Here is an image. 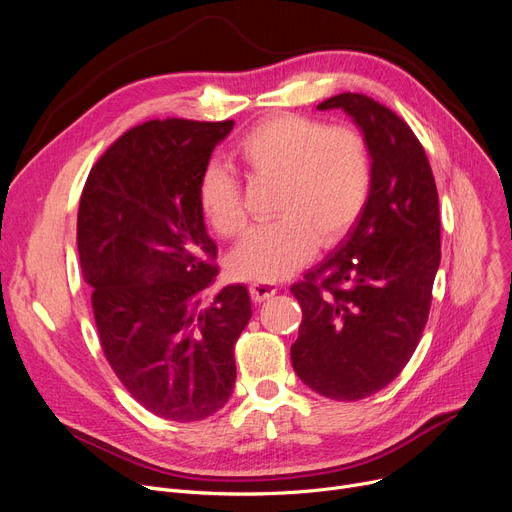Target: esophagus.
I'll return each mask as SVG.
<instances>
[{
  "mask_svg": "<svg viewBox=\"0 0 512 512\" xmlns=\"http://www.w3.org/2000/svg\"><path fill=\"white\" fill-rule=\"evenodd\" d=\"M276 284H270V282H255L251 284V297L255 303H263L270 297H274L276 294Z\"/></svg>",
  "mask_w": 512,
  "mask_h": 512,
  "instance_id": "obj_1",
  "label": "esophagus"
}]
</instances>
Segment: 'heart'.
I'll use <instances>...</instances> for the list:
<instances>
[{
  "label": "heart",
  "instance_id": "b5f03b06",
  "mask_svg": "<svg viewBox=\"0 0 512 512\" xmlns=\"http://www.w3.org/2000/svg\"><path fill=\"white\" fill-rule=\"evenodd\" d=\"M236 157L257 182H276L278 220L255 228L230 255L240 280L278 282L330 247L353 226L371 184V159L361 134L297 114L259 122L236 143ZM199 205L215 234L238 236L247 226L236 174L211 159L199 178Z\"/></svg>",
  "mask_w": 512,
  "mask_h": 512
}]
</instances>
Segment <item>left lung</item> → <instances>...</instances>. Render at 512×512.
<instances>
[{"label":"left lung","mask_w":512,"mask_h":512,"mask_svg":"<svg viewBox=\"0 0 512 512\" xmlns=\"http://www.w3.org/2000/svg\"><path fill=\"white\" fill-rule=\"evenodd\" d=\"M317 110H342L371 157L367 201L332 255L290 292L301 303L292 367L334 400L386 388L415 353L440 267V205L427 155L409 124L361 93Z\"/></svg>","instance_id":"1"}]
</instances>
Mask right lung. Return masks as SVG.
I'll return each mask as SVG.
<instances>
[{"instance_id":"right-lung-1","label":"right lung","mask_w":512,"mask_h":512,"mask_svg":"<svg viewBox=\"0 0 512 512\" xmlns=\"http://www.w3.org/2000/svg\"><path fill=\"white\" fill-rule=\"evenodd\" d=\"M234 120H149L93 166L78 205L80 270L107 363L157 417L201 421L234 388V344L251 319L242 284L209 297L218 247L199 178Z\"/></svg>"}]
</instances>
